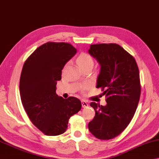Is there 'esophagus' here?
<instances>
[{
  "mask_svg": "<svg viewBox=\"0 0 159 159\" xmlns=\"http://www.w3.org/2000/svg\"><path fill=\"white\" fill-rule=\"evenodd\" d=\"M82 106L83 108H87V107L89 106V104H88V103L87 102H85L84 100H82Z\"/></svg>",
  "mask_w": 159,
  "mask_h": 159,
  "instance_id": "esophagus-1",
  "label": "esophagus"
}]
</instances>
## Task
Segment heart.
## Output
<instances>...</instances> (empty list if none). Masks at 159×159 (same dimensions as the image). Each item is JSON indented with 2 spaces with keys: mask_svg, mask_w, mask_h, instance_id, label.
I'll use <instances>...</instances> for the list:
<instances>
[{
  "mask_svg": "<svg viewBox=\"0 0 159 159\" xmlns=\"http://www.w3.org/2000/svg\"><path fill=\"white\" fill-rule=\"evenodd\" d=\"M77 63L80 67L83 68L87 67H93L94 65V60L91 55L86 52H82L77 56ZM89 87V84H85L82 86V89H87Z\"/></svg>",
  "mask_w": 159,
  "mask_h": 159,
  "instance_id": "1",
  "label": "heart"
}]
</instances>
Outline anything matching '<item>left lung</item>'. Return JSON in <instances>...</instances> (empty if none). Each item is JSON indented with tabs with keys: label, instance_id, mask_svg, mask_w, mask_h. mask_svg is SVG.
<instances>
[{
	"label": "left lung",
	"instance_id": "1",
	"mask_svg": "<svg viewBox=\"0 0 159 159\" xmlns=\"http://www.w3.org/2000/svg\"><path fill=\"white\" fill-rule=\"evenodd\" d=\"M89 53L101 66L97 88L107 102H91L95 111L88 128L95 137L109 140L127 127L135 114L141 94L140 77L134 57L116 43L90 45Z\"/></svg>",
	"mask_w": 159,
	"mask_h": 159
}]
</instances>
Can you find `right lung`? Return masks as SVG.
Instances as JSON below:
<instances>
[{
	"label": "right lung",
	"instance_id": "add662e5",
	"mask_svg": "<svg viewBox=\"0 0 159 159\" xmlns=\"http://www.w3.org/2000/svg\"><path fill=\"white\" fill-rule=\"evenodd\" d=\"M76 52L70 43L48 42L27 58L22 69V104L32 123L47 136L65 133L70 117L82 108L79 99H63L55 92L62 68Z\"/></svg>",
	"mask_w": 159,
	"mask_h": 159
}]
</instances>
